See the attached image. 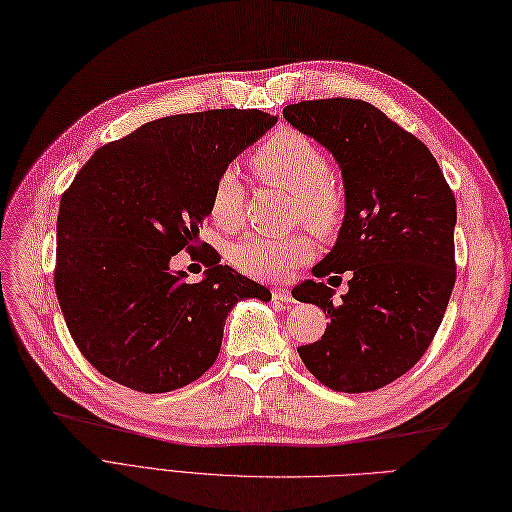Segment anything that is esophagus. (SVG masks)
I'll return each instance as SVG.
<instances>
[{"mask_svg": "<svg viewBox=\"0 0 512 512\" xmlns=\"http://www.w3.org/2000/svg\"><path fill=\"white\" fill-rule=\"evenodd\" d=\"M271 297L276 299V302H284V304H293L295 302L291 291L289 289H282V286H276V289L271 291Z\"/></svg>", "mask_w": 512, "mask_h": 512, "instance_id": "1", "label": "esophagus"}]
</instances>
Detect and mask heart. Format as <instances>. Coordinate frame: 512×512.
<instances>
[{"instance_id":"b5f03b06","label":"heart","mask_w":512,"mask_h":512,"mask_svg":"<svg viewBox=\"0 0 512 512\" xmlns=\"http://www.w3.org/2000/svg\"><path fill=\"white\" fill-rule=\"evenodd\" d=\"M252 165L263 180H271L297 199V213L310 228L328 232L343 215V191L330 178L323 149L293 128H280L258 145ZM210 215L217 226L234 230L245 215V184L234 167L223 169L210 191ZM313 254L304 234H249L230 249L232 265L252 278H280Z\"/></svg>"}]
</instances>
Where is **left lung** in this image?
I'll use <instances>...</instances> for the list:
<instances>
[{"label": "left lung", "instance_id": "1", "mask_svg": "<svg viewBox=\"0 0 512 512\" xmlns=\"http://www.w3.org/2000/svg\"><path fill=\"white\" fill-rule=\"evenodd\" d=\"M282 115L328 149L345 186L339 236L313 276L352 271L341 302L323 282L297 286L295 299L330 317L299 358L334 391H376L417 365L443 321L456 282L454 193L430 149L363 99L299 102Z\"/></svg>", "mask_w": 512, "mask_h": 512}]
</instances>
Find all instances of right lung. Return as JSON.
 <instances>
[{
	"label": "right lung",
	"mask_w": 512,
	"mask_h": 512,
	"mask_svg": "<svg viewBox=\"0 0 512 512\" xmlns=\"http://www.w3.org/2000/svg\"><path fill=\"white\" fill-rule=\"evenodd\" d=\"M278 117L206 110L149 121L99 147L60 199L54 284L78 350L132 391L167 393L217 360L236 302L269 289L204 252L206 276L169 267L193 252L223 169Z\"/></svg>",
	"instance_id": "obj_1"
}]
</instances>
